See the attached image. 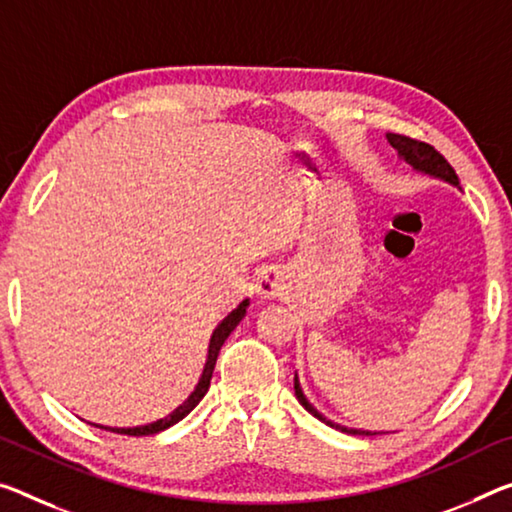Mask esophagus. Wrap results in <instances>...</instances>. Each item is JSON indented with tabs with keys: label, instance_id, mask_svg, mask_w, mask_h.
<instances>
[{
	"label": "esophagus",
	"instance_id": "obj_1",
	"mask_svg": "<svg viewBox=\"0 0 512 512\" xmlns=\"http://www.w3.org/2000/svg\"><path fill=\"white\" fill-rule=\"evenodd\" d=\"M285 289H287V278H285V273H282V271L266 269V271L259 273L255 291L262 300L280 298L282 294H285Z\"/></svg>",
	"mask_w": 512,
	"mask_h": 512
}]
</instances>
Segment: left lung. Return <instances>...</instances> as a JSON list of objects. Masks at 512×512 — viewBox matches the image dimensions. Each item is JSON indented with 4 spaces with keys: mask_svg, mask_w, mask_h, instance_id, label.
I'll use <instances>...</instances> for the list:
<instances>
[{
    "mask_svg": "<svg viewBox=\"0 0 512 512\" xmlns=\"http://www.w3.org/2000/svg\"><path fill=\"white\" fill-rule=\"evenodd\" d=\"M387 141H389V145H392L394 150H399L401 157H403L405 161H408V164H410L412 168L421 170V173L442 177V180H446V182H451V184L458 186L456 170L451 168L449 161H446V159L442 157V154L433 148V145H428V143H424V141H417V139H410V136H403V134H387ZM294 389H296V399L300 401V405H303V408H305L307 412H312V415H314L316 419H321L323 424H328V426H332V428H339V431H342V433L371 435V433H367V431H355V428H344V426H339V424H332L330 419L319 415V412H316V410L312 408V403L305 399L303 389H300V385H298V378H294Z\"/></svg>",
    "mask_w": 512,
    "mask_h": 512,
    "instance_id": "1",
    "label": "left lung"
}]
</instances>
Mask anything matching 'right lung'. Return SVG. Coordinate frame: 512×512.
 Returning a JSON list of instances; mask_svg holds the SVG:
<instances>
[{
	"mask_svg": "<svg viewBox=\"0 0 512 512\" xmlns=\"http://www.w3.org/2000/svg\"><path fill=\"white\" fill-rule=\"evenodd\" d=\"M246 307H248V300H243V303L237 307V310H232L230 314L225 316V319L221 321V326H218L214 330L212 335V342H209V355H207V364H205V371H202L200 376V383L196 385V389H193V394L186 399L180 408H177L175 412H170L168 417L154 421V424H148V426H136V428H109V426H97V428H104V431H111V433H120V435H132V437H143V435H154L159 431H166V428H170L173 424H177V421L184 419L189 412L196 408V405L200 403L202 396L207 394L209 389V380H212V373H214V367H216V358H218V351H221V346L225 344V339L230 337V332L239 326V321L246 316Z\"/></svg>",
	"mask_w": 512,
	"mask_h": 512,
	"instance_id": "right-lung-1",
	"label": "right lung"
}]
</instances>
